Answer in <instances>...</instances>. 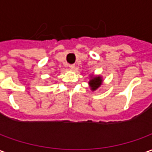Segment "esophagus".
I'll return each mask as SVG.
<instances>
[{"instance_id":"34e87169","label":"esophagus","mask_w":152,"mask_h":152,"mask_svg":"<svg viewBox=\"0 0 152 152\" xmlns=\"http://www.w3.org/2000/svg\"><path fill=\"white\" fill-rule=\"evenodd\" d=\"M69 67H70V68H71V69H72V70L75 69V67H76V65H75V64H70V65H69Z\"/></svg>"}]
</instances>
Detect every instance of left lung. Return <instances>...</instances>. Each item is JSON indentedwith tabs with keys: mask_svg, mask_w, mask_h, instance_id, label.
Listing matches in <instances>:
<instances>
[{
	"mask_svg": "<svg viewBox=\"0 0 152 152\" xmlns=\"http://www.w3.org/2000/svg\"><path fill=\"white\" fill-rule=\"evenodd\" d=\"M89 77H90V79H89V81L88 83H89L90 89L94 92V91H95L100 88V86H102V83H103V79L101 76H95L94 74L90 75Z\"/></svg>",
	"mask_w": 152,
	"mask_h": 152,
	"instance_id": "left-lung-1",
	"label": "left lung"
}]
</instances>
